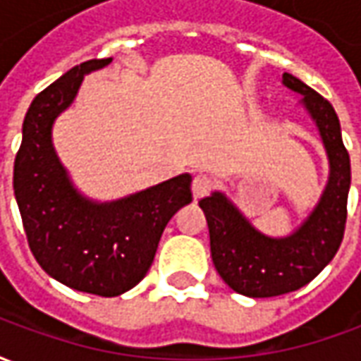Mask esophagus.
I'll list each match as a JSON object with an SVG mask.
<instances>
[{"label": "esophagus", "instance_id": "1", "mask_svg": "<svg viewBox=\"0 0 361 361\" xmlns=\"http://www.w3.org/2000/svg\"><path fill=\"white\" fill-rule=\"evenodd\" d=\"M212 189V181L209 176H195V180L191 183V191H193V199H203L204 195H209V191Z\"/></svg>", "mask_w": 361, "mask_h": 361}]
</instances>
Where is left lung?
I'll return each mask as SVG.
<instances>
[{
    "mask_svg": "<svg viewBox=\"0 0 361 361\" xmlns=\"http://www.w3.org/2000/svg\"><path fill=\"white\" fill-rule=\"evenodd\" d=\"M282 85L303 96L302 106L315 121L329 158V180L315 209L292 234L272 238L259 232L222 191L199 201L214 269L234 292L247 298H272L305 286L333 261L346 226L350 157L338 116L329 100L294 75H282Z\"/></svg>",
    "mask_w": 361,
    "mask_h": 361,
    "instance_id": "obj_1",
    "label": "left lung"
}]
</instances>
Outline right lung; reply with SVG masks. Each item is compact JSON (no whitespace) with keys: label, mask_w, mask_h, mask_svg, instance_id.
<instances>
[{"label":"right lung","mask_w":361,"mask_h":361,"mask_svg":"<svg viewBox=\"0 0 361 361\" xmlns=\"http://www.w3.org/2000/svg\"><path fill=\"white\" fill-rule=\"evenodd\" d=\"M90 59L36 96L23 121L13 189L38 265L61 284L114 298L149 272L160 235L191 203V176L180 173L116 201H92L75 188L51 141V127L73 104L85 75L110 66Z\"/></svg>","instance_id":"add662e5"}]
</instances>
